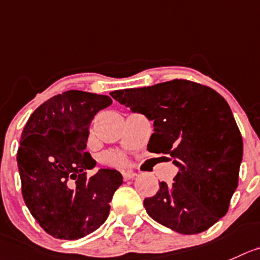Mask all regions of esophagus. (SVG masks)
Listing matches in <instances>:
<instances>
[{"label": "esophagus", "instance_id": "34e87169", "mask_svg": "<svg viewBox=\"0 0 260 260\" xmlns=\"http://www.w3.org/2000/svg\"><path fill=\"white\" fill-rule=\"evenodd\" d=\"M137 176V174L133 171H122V177L123 180H130V179H134Z\"/></svg>", "mask_w": 260, "mask_h": 260}]
</instances>
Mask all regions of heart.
<instances>
[{"mask_svg": "<svg viewBox=\"0 0 260 260\" xmlns=\"http://www.w3.org/2000/svg\"><path fill=\"white\" fill-rule=\"evenodd\" d=\"M103 162L111 166H118L125 163V157L123 154L117 152H108L103 154Z\"/></svg>", "mask_w": 260, "mask_h": 260, "instance_id": "b5f03b06", "label": "heart"}]
</instances>
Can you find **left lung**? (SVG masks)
I'll return each instance as SVG.
<instances>
[{
    "mask_svg": "<svg viewBox=\"0 0 260 260\" xmlns=\"http://www.w3.org/2000/svg\"><path fill=\"white\" fill-rule=\"evenodd\" d=\"M153 121L148 150L170 155L179 169L172 184L145 198L147 213L179 234L206 231L229 211L243 160V138L229 103L216 90L175 79L110 93Z\"/></svg>",
    "mask_w": 260,
    "mask_h": 260,
    "instance_id": "1",
    "label": "left lung"
}]
</instances>
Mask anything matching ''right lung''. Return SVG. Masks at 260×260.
<instances>
[{
    "label": "right lung",
    "mask_w": 260,
    "mask_h": 260,
    "mask_svg": "<svg viewBox=\"0 0 260 260\" xmlns=\"http://www.w3.org/2000/svg\"><path fill=\"white\" fill-rule=\"evenodd\" d=\"M112 103L108 95L68 90L29 117L17 150L21 191L31 216L56 239L76 240L98 229L122 184L116 170L86 177L95 160L85 152L91 120Z\"/></svg>",
    "instance_id": "right-lung-1"
}]
</instances>
